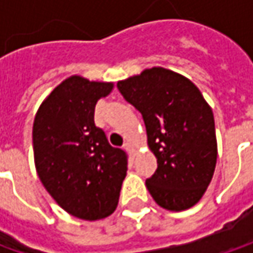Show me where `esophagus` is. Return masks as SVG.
I'll use <instances>...</instances> for the list:
<instances>
[{
	"label": "esophagus",
	"instance_id": "esophagus-1",
	"mask_svg": "<svg viewBox=\"0 0 253 253\" xmlns=\"http://www.w3.org/2000/svg\"><path fill=\"white\" fill-rule=\"evenodd\" d=\"M124 149L128 152V153H129L131 156H133V155H135V149H133V146H132L129 142H126V143L124 145Z\"/></svg>",
	"mask_w": 253,
	"mask_h": 253
}]
</instances>
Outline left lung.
<instances>
[{"mask_svg":"<svg viewBox=\"0 0 253 253\" xmlns=\"http://www.w3.org/2000/svg\"><path fill=\"white\" fill-rule=\"evenodd\" d=\"M118 90L142 114L158 169L146 180L153 200L170 211L197 204L217 163L212 110L184 76L152 67L118 82Z\"/></svg>","mask_w":253,"mask_h":253,"instance_id":"obj_1","label":"left lung"}]
</instances>
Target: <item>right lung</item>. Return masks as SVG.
<instances>
[{"instance_id":"obj_1","label":"right lung","mask_w":253,"mask_h":253,"mask_svg":"<svg viewBox=\"0 0 253 253\" xmlns=\"http://www.w3.org/2000/svg\"><path fill=\"white\" fill-rule=\"evenodd\" d=\"M114 83L72 76L59 84L35 115L34 156L38 176L54 201L87 221L111 215L126 176V153L112 148L94 124L97 101Z\"/></svg>"}]
</instances>
